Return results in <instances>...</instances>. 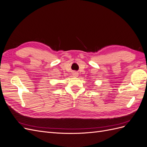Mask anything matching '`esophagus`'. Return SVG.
<instances>
[{
    "label": "esophagus",
    "mask_w": 147,
    "mask_h": 147,
    "mask_svg": "<svg viewBox=\"0 0 147 147\" xmlns=\"http://www.w3.org/2000/svg\"><path fill=\"white\" fill-rule=\"evenodd\" d=\"M74 76H75V77H77V75H78V73H77V72H75V73L74 74Z\"/></svg>",
    "instance_id": "34e87169"
}]
</instances>
